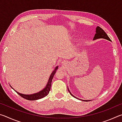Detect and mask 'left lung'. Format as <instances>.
<instances>
[{
    "mask_svg": "<svg viewBox=\"0 0 122 122\" xmlns=\"http://www.w3.org/2000/svg\"><path fill=\"white\" fill-rule=\"evenodd\" d=\"M107 39V40H108L109 41H111V40L110 39V38H109V36H108V35L106 34V33L103 30H102V28L101 27H100L99 26H97L96 28V33L95 34V36L93 38V40H95L96 39ZM68 92H69L70 94L71 95L74 97H75L76 98L78 99V100H81V99L78 98L77 97H76L75 96H74L73 94L71 93V92H70L69 89L68 88ZM83 101H90V100H82Z\"/></svg>",
    "mask_w": 122,
    "mask_h": 122,
    "instance_id": "left-lung-1",
    "label": "left lung"
}]
</instances>
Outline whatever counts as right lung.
<instances>
[{
  "instance_id": "1",
  "label": "right lung",
  "mask_w": 122,
  "mask_h": 122,
  "mask_svg": "<svg viewBox=\"0 0 122 122\" xmlns=\"http://www.w3.org/2000/svg\"><path fill=\"white\" fill-rule=\"evenodd\" d=\"M58 69V66H56V67L55 68V69L54 71H52V73H51L50 76H49L48 81L47 82V83L45 87L42 90H40V92H36V93L33 94H29V95H26V94H21L20 92H16L14 89L12 87L11 85V87L15 91V92L17 93L18 95H19L20 96H21L22 97L24 98H25L27 100H30V101H33V100H39V99H41L42 98L45 97V96H46L47 95L49 94V91L51 90V82H52L53 78L54 77V75H55V73H56V71Z\"/></svg>"
}]
</instances>
